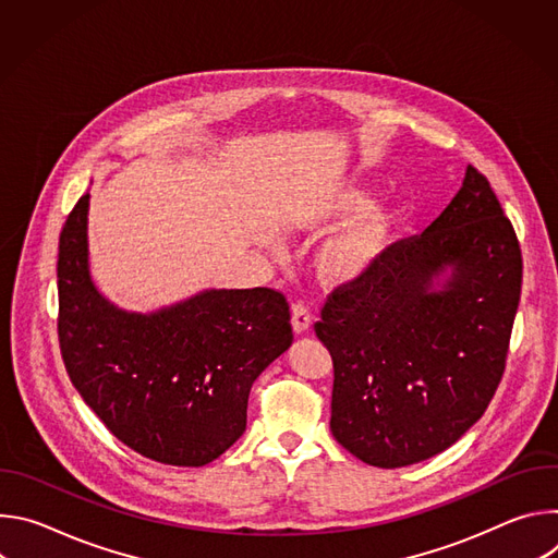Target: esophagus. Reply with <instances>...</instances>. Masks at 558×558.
Instances as JSON below:
<instances>
[{"label":"esophagus","mask_w":558,"mask_h":558,"mask_svg":"<svg viewBox=\"0 0 558 558\" xmlns=\"http://www.w3.org/2000/svg\"><path fill=\"white\" fill-rule=\"evenodd\" d=\"M311 320H313L311 308L304 302L298 300L291 304V325H293L295 333H306L311 327Z\"/></svg>","instance_id":"34e87169"}]
</instances>
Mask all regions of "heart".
<instances>
[{
  "mask_svg": "<svg viewBox=\"0 0 558 558\" xmlns=\"http://www.w3.org/2000/svg\"><path fill=\"white\" fill-rule=\"evenodd\" d=\"M368 207V196L360 190H347L323 214L320 220H344ZM392 216L371 214L360 225L342 233L327 247L323 269L331 280H353L366 274L388 250Z\"/></svg>",
  "mask_w": 558,
  "mask_h": 558,
  "instance_id": "heart-1",
  "label": "heart"
}]
</instances>
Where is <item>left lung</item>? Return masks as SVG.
I'll return each instance as SVG.
<instances>
[{
  "label": "left lung",
  "mask_w": 558,
  "mask_h": 558,
  "mask_svg": "<svg viewBox=\"0 0 558 558\" xmlns=\"http://www.w3.org/2000/svg\"><path fill=\"white\" fill-rule=\"evenodd\" d=\"M446 266L453 278L433 292ZM521 278L514 227L488 179L468 166L450 205L336 287L313 325L333 360L336 441L377 468L450 448L504 377Z\"/></svg>",
  "instance_id": "left-lung-1"
}]
</instances>
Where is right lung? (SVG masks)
<instances>
[{
	"label": "right lung",
	"mask_w": 558,
	"mask_h": 558,
	"mask_svg": "<svg viewBox=\"0 0 558 558\" xmlns=\"http://www.w3.org/2000/svg\"><path fill=\"white\" fill-rule=\"evenodd\" d=\"M84 194L59 235V349L70 381L138 454L205 465L247 426L256 377L291 347L284 293L205 291L151 315L108 304L88 276Z\"/></svg>",
	"instance_id": "obj_1"
}]
</instances>
